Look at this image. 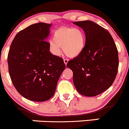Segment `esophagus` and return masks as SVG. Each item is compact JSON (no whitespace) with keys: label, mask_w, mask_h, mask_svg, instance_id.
<instances>
[{"label":"esophagus","mask_w":129,"mask_h":129,"mask_svg":"<svg viewBox=\"0 0 129 129\" xmlns=\"http://www.w3.org/2000/svg\"><path fill=\"white\" fill-rule=\"evenodd\" d=\"M64 63L65 65L67 64V63H68V59H64Z\"/></svg>","instance_id":"obj_1"}]
</instances>
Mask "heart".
I'll return each instance as SVG.
<instances>
[{"mask_svg": "<svg viewBox=\"0 0 129 129\" xmlns=\"http://www.w3.org/2000/svg\"><path fill=\"white\" fill-rule=\"evenodd\" d=\"M86 45V35L80 28L61 27L56 29L53 38L49 40L50 51L55 56H59L61 48L66 55L76 58L83 52Z\"/></svg>", "mask_w": 129, "mask_h": 129, "instance_id": "obj_1", "label": "heart"}]
</instances>
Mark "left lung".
<instances>
[{"mask_svg": "<svg viewBox=\"0 0 129 129\" xmlns=\"http://www.w3.org/2000/svg\"><path fill=\"white\" fill-rule=\"evenodd\" d=\"M73 23L83 29L86 45L79 56L69 61L67 67L73 73V83L78 93L96 96L106 91L115 79L118 51L111 34L100 25L90 21Z\"/></svg>", "mask_w": 129, "mask_h": 129, "instance_id": "obj_1", "label": "left lung"}]
</instances>
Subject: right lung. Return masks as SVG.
<instances>
[{
  "label": "right lung",
  "mask_w": 129,
  "mask_h": 129,
  "mask_svg": "<svg viewBox=\"0 0 129 129\" xmlns=\"http://www.w3.org/2000/svg\"><path fill=\"white\" fill-rule=\"evenodd\" d=\"M52 23L39 22L19 32L11 43L7 62L14 86L25 99L44 102L54 95L65 69L63 59L49 52L46 41Z\"/></svg>",
  "instance_id": "1"
}]
</instances>
